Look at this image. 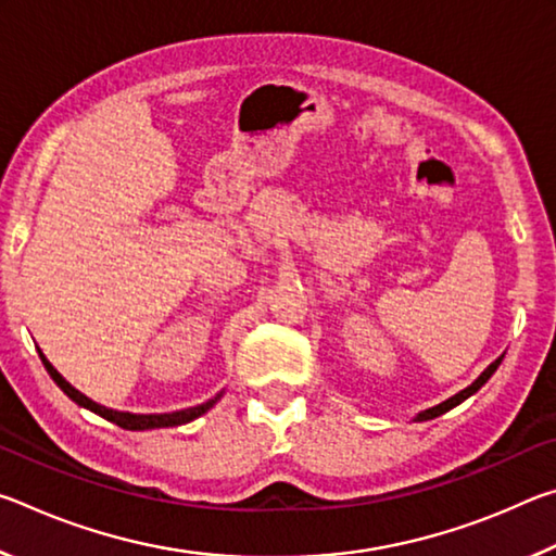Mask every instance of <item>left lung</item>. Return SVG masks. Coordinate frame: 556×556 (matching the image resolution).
<instances>
[{
    "label": "left lung",
    "mask_w": 556,
    "mask_h": 556,
    "mask_svg": "<svg viewBox=\"0 0 556 556\" xmlns=\"http://www.w3.org/2000/svg\"><path fill=\"white\" fill-rule=\"evenodd\" d=\"M501 363H503V355L497 357V361H493L491 365H488V368H485L481 375H478V380H476V382H470L466 390H460L458 394H454V397H448L446 402L437 404V407H429V409H425V412H419V414H417V421L434 419V417H439V414H444V412H448V409H454L456 404H460V402H464V400H468L470 394H476L478 390L483 388V384H485L488 380H491V375L497 370V365H501Z\"/></svg>",
    "instance_id": "obj_1"
}]
</instances>
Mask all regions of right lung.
Returning <instances> with one entry per match:
<instances>
[{"label":"right lung","mask_w":556,"mask_h":556,"mask_svg":"<svg viewBox=\"0 0 556 556\" xmlns=\"http://www.w3.org/2000/svg\"><path fill=\"white\" fill-rule=\"evenodd\" d=\"M41 355V361H43V365H46V370H49V375L53 378V382L59 384V388L68 394V397L75 402V404H80V407H86V409H90V412H96V414H100L102 419H108V421H112V425H117V427H122V429H129V431H147V429H162V427H178V425H188V421H193V419H199L201 414H205L208 412L215 402L220 400V394L215 400H208V402H203V404H195V407H188V409H178V412H172V414H131V412H117V409H108V407H102V404H98V402H92L90 397H86V394L83 392H78L73 388V384L63 378V375L53 368V365L46 361V355L43 353H39Z\"/></svg>","instance_id":"obj_1"}]
</instances>
